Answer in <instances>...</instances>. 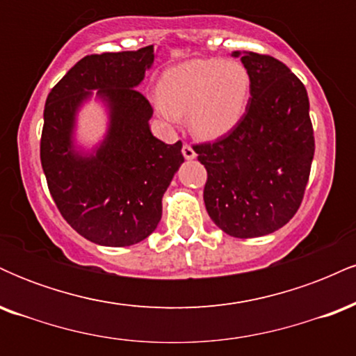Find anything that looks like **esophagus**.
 <instances>
[{
    "mask_svg": "<svg viewBox=\"0 0 356 356\" xmlns=\"http://www.w3.org/2000/svg\"><path fill=\"white\" fill-rule=\"evenodd\" d=\"M182 155H184V159H186V161H192V159L197 157V154H195V150L192 149L191 145H187V144L182 145Z\"/></svg>",
    "mask_w": 356,
    "mask_h": 356,
    "instance_id": "obj_1",
    "label": "esophagus"
}]
</instances>
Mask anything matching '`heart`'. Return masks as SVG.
<instances>
[{"instance_id": "obj_1", "label": "heart", "mask_w": 356, "mask_h": 356, "mask_svg": "<svg viewBox=\"0 0 356 356\" xmlns=\"http://www.w3.org/2000/svg\"><path fill=\"white\" fill-rule=\"evenodd\" d=\"M251 76L238 61L192 58L174 65L159 80L154 108L167 127L187 113V127L199 140L212 142L231 134L243 120Z\"/></svg>"}]
</instances>
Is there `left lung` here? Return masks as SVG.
Here are the masks:
<instances>
[{"label":"left lung","mask_w":356,"mask_h":356,"mask_svg":"<svg viewBox=\"0 0 356 356\" xmlns=\"http://www.w3.org/2000/svg\"><path fill=\"white\" fill-rule=\"evenodd\" d=\"M251 76V97L239 125L212 144L195 145L206 167L204 204L232 238H259L296 214L314 155L305 85L280 60L232 51Z\"/></svg>","instance_id":"obj_1"}]
</instances>
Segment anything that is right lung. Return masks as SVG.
Returning <instances> with one entry per match:
<instances>
[{
  "label": "right lung",
  "instance_id": "add662e5",
  "mask_svg": "<svg viewBox=\"0 0 356 356\" xmlns=\"http://www.w3.org/2000/svg\"><path fill=\"white\" fill-rule=\"evenodd\" d=\"M154 60L152 44L85 56L44 104L40 157L48 189L65 220L100 246H132L152 234L162 195L184 162L181 140L169 145L154 137V110L137 92ZM92 98L108 113V130L87 147L76 138V127Z\"/></svg>",
  "mask_w": 356,
  "mask_h": 356
}]
</instances>
